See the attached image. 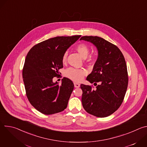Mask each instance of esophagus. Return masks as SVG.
<instances>
[{"label":"esophagus","mask_w":147,"mask_h":147,"mask_svg":"<svg viewBox=\"0 0 147 147\" xmlns=\"http://www.w3.org/2000/svg\"><path fill=\"white\" fill-rule=\"evenodd\" d=\"M74 87L76 88H79L80 87V84L78 83H77V82H74Z\"/></svg>","instance_id":"34e87169"}]
</instances>
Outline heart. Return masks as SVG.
<instances>
[{"label":"heart","instance_id":"b5f03b06","mask_svg":"<svg viewBox=\"0 0 147 147\" xmlns=\"http://www.w3.org/2000/svg\"><path fill=\"white\" fill-rule=\"evenodd\" d=\"M76 51L79 53L81 57L84 59H86L90 53L89 47L85 44H80L76 47ZM68 52H66L62 57V62L65 63L66 62L67 59ZM96 61V57L95 56H91L87 60V62L88 63H94ZM87 74V71L84 69H77L74 68H69L65 71V76L68 78L76 81H81L83 77Z\"/></svg>","mask_w":147,"mask_h":147}]
</instances>
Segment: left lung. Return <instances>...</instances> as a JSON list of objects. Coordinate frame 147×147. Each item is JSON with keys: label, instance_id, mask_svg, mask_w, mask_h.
<instances>
[{"label": "left lung", "instance_id": "left-lung-1", "mask_svg": "<svg viewBox=\"0 0 147 147\" xmlns=\"http://www.w3.org/2000/svg\"><path fill=\"white\" fill-rule=\"evenodd\" d=\"M80 40L93 44L98 51V59L87 80L95 86L81 84L82 107L88 113L98 117H107L122 103L128 86L127 65L120 50L99 36H84Z\"/></svg>", "mask_w": 147, "mask_h": 147}]
</instances>
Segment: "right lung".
Instances as JSON below:
<instances>
[{
	"label": "right lung",
	"instance_id": "obj_1",
	"mask_svg": "<svg viewBox=\"0 0 147 147\" xmlns=\"http://www.w3.org/2000/svg\"><path fill=\"white\" fill-rule=\"evenodd\" d=\"M80 36L52 38L35 45L28 52L23 78L28 100L40 113L52 115L67 108L73 82L64 77L59 86L53 78L59 76V70L63 67V55Z\"/></svg>",
	"mask_w": 147,
	"mask_h": 147
}]
</instances>
